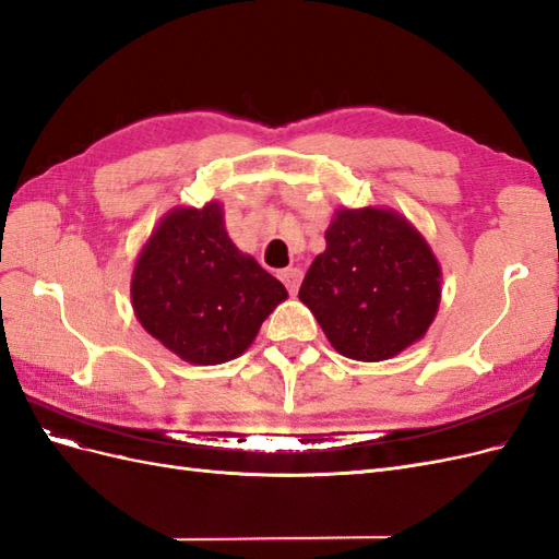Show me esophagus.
Returning <instances> with one entry per match:
<instances>
[{"label":"esophagus","instance_id":"esophagus-1","mask_svg":"<svg viewBox=\"0 0 559 559\" xmlns=\"http://www.w3.org/2000/svg\"><path fill=\"white\" fill-rule=\"evenodd\" d=\"M280 280L284 282L286 289L296 294L300 286V280H302V270L300 267H284V270H280Z\"/></svg>","mask_w":559,"mask_h":559}]
</instances>
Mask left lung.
<instances>
[{"label": "left lung", "mask_w": 559, "mask_h": 559, "mask_svg": "<svg viewBox=\"0 0 559 559\" xmlns=\"http://www.w3.org/2000/svg\"><path fill=\"white\" fill-rule=\"evenodd\" d=\"M298 298L347 359L384 361L427 333L441 302V265L394 210H337L326 249Z\"/></svg>", "instance_id": "1"}]
</instances>
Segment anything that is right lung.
<instances>
[{"label": "right lung", "instance_id": "1", "mask_svg": "<svg viewBox=\"0 0 559 559\" xmlns=\"http://www.w3.org/2000/svg\"><path fill=\"white\" fill-rule=\"evenodd\" d=\"M286 296L280 280L233 245L218 202L167 212L130 284L140 324L195 366L240 357Z\"/></svg>", "mask_w": 559, "mask_h": 559}]
</instances>
